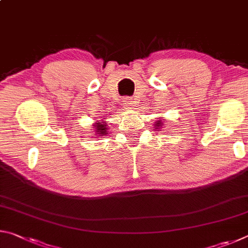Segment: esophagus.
Masks as SVG:
<instances>
[{"instance_id":"34e87169","label":"esophagus","mask_w":248,"mask_h":248,"mask_svg":"<svg viewBox=\"0 0 248 248\" xmlns=\"http://www.w3.org/2000/svg\"><path fill=\"white\" fill-rule=\"evenodd\" d=\"M133 104H134V102L131 97H127L124 99V107H125V108H131L133 106Z\"/></svg>"}]
</instances>
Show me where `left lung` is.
Instances as JSON below:
<instances>
[{
	"label": "left lung",
	"mask_w": 248,
	"mask_h": 248,
	"mask_svg": "<svg viewBox=\"0 0 248 248\" xmlns=\"http://www.w3.org/2000/svg\"><path fill=\"white\" fill-rule=\"evenodd\" d=\"M162 120H157L156 121V123H155L154 124V125H155V127H156V129H161V125H162Z\"/></svg>",
	"instance_id": "8db88e82"
}]
</instances>
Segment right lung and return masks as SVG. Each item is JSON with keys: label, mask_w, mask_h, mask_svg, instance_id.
Instances as JSON below:
<instances>
[{"label": "right lung", "mask_w": 248, "mask_h": 248, "mask_svg": "<svg viewBox=\"0 0 248 248\" xmlns=\"http://www.w3.org/2000/svg\"><path fill=\"white\" fill-rule=\"evenodd\" d=\"M94 129H95V132L97 133L99 137L106 136V134H108L107 133L108 125L105 123H96V124H94ZM99 137H97V138H99Z\"/></svg>", "instance_id": "1"}]
</instances>
